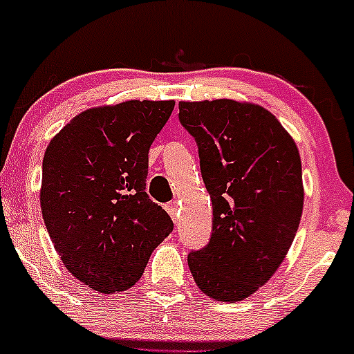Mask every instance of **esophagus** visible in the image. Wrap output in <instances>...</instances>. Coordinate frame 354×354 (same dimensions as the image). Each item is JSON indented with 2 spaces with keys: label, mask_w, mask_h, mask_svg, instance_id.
Returning a JSON list of instances; mask_svg holds the SVG:
<instances>
[{
  "label": "esophagus",
  "mask_w": 354,
  "mask_h": 354,
  "mask_svg": "<svg viewBox=\"0 0 354 354\" xmlns=\"http://www.w3.org/2000/svg\"><path fill=\"white\" fill-rule=\"evenodd\" d=\"M165 209H167V213H169L170 216H172V220L177 223V221H178V204L176 201L167 203L165 204Z\"/></svg>",
  "instance_id": "34e87169"
}]
</instances>
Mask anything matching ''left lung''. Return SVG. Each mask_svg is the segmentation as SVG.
<instances>
[{
    "label": "left lung",
    "mask_w": 354,
    "mask_h": 354,
    "mask_svg": "<svg viewBox=\"0 0 354 354\" xmlns=\"http://www.w3.org/2000/svg\"><path fill=\"white\" fill-rule=\"evenodd\" d=\"M213 203L209 243L189 252L196 285L213 300L240 301L268 283L290 250L304 209L297 145L256 104L180 102Z\"/></svg>",
    "instance_id": "left-lung-1"
}]
</instances>
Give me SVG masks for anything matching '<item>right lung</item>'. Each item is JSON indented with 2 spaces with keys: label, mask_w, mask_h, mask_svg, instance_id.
<instances>
[{
  "label": "right lung",
  "mask_w": 354,
  "mask_h": 354,
  "mask_svg": "<svg viewBox=\"0 0 354 354\" xmlns=\"http://www.w3.org/2000/svg\"><path fill=\"white\" fill-rule=\"evenodd\" d=\"M174 105L129 100L88 109L44 155L41 207L54 249L76 279L100 293L133 286L174 230L145 191L148 151Z\"/></svg>",
  "instance_id": "right-lung-1"
}]
</instances>
